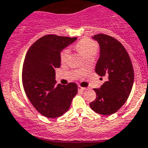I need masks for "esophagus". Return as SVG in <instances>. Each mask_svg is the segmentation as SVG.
<instances>
[{
  "mask_svg": "<svg viewBox=\"0 0 148 148\" xmlns=\"http://www.w3.org/2000/svg\"><path fill=\"white\" fill-rule=\"evenodd\" d=\"M77 88H78L79 90H82V91H83V90H85L86 89V88H84V87H81L80 86H77Z\"/></svg>",
  "mask_w": 148,
  "mask_h": 148,
  "instance_id": "34e87169",
  "label": "esophagus"
}]
</instances>
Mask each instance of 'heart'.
Wrapping results in <instances>:
<instances>
[{
    "instance_id": "obj_1",
    "label": "heart",
    "mask_w": 148,
    "mask_h": 148,
    "mask_svg": "<svg viewBox=\"0 0 148 148\" xmlns=\"http://www.w3.org/2000/svg\"><path fill=\"white\" fill-rule=\"evenodd\" d=\"M75 49L83 55L86 59L94 57L97 52L98 45L94 41L90 39H82L75 45ZM70 55V50L64 49L60 52V60L65 62L68 60Z\"/></svg>"
}]
</instances>
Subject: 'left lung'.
Here are the masks:
<instances>
[{
    "mask_svg": "<svg viewBox=\"0 0 148 148\" xmlns=\"http://www.w3.org/2000/svg\"><path fill=\"white\" fill-rule=\"evenodd\" d=\"M93 39L100 46V57L95 71L106 81L100 88H94L96 99L90 103L95 112L111 115L117 112L128 99L134 83V70L130 55L115 38L99 34Z\"/></svg>",
    "mask_w": 148,
    "mask_h": 148,
    "instance_id": "obj_1",
    "label": "left lung"
}]
</instances>
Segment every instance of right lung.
I'll return each instance as SVG.
<instances>
[{
	"instance_id": "obj_1",
	"label": "right lung",
	"mask_w": 148,
	"mask_h": 148,
	"mask_svg": "<svg viewBox=\"0 0 148 148\" xmlns=\"http://www.w3.org/2000/svg\"><path fill=\"white\" fill-rule=\"evenodd\" d=\"M76 37L48 34L36 41L26 52L22 69L24 91L34 107L46 117L62 116L77 93L75 83L56 85L55 68L60 66V52Z\"/></svg>"
}]
</instances>
